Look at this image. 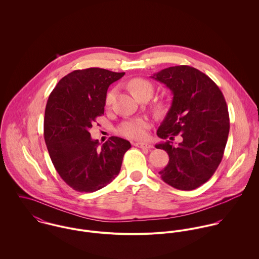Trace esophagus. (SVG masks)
<instances>
[{
    "label": "esophagus",
    "mask_w": 259,
    "mask_h": 259,
    "mask_svg": "<svg viewBox=\"0 0 259 259\" xmlns=\"http://www.w3.org/2000/svg\"><path fill=\"white\" fill-rule=\"evenodd\" d=\"M135 147L143 148V149H151L152 148V146L149 145V144H147V143H136Z\"/></svg>",
    "instance_id": "1"
}]
</instances>
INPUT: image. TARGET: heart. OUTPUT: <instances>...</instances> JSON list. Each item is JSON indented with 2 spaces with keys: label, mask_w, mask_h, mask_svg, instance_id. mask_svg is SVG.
Returning a JSON list of instances; mask_svg holds the SVG:
<instances>
[{
  "label": "heart",
  "mask_w": 259,
  "mask_h": 259,
  "mask_svg": "<svg viewBox=\"0 0 259 259\" xmlns=\"http://www.w3.org/2000/svg\"><path fill=\"white\" fill-rule=\"evenodd\" d=\"M130 88L132 93L139 97L146 92H150L152 94L153 87L152 84L145 78L137 77L130 81ZM115 97V89L111 90L106 97V106L111 107ZM150 127V122L147 118H134L123 121L117 128L119 135L127 139L140 140L144 139L147 136L148 130Z\"/></svg>",
  "instance_id": "b5f03b06"
}]
</instances>
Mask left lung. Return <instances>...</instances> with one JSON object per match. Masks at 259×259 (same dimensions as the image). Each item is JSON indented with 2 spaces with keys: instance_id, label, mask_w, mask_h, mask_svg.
<instances>
[{
  "instance_id": "left-lung-1",
  "label": "left lung",
  "mask_w": 259,
  "mask_h": 259,
  "mask_svg": "<svg viewBox=\"0 0 259 259\" xmlns=\"http://www.w3.org/2000/svg\"><path fill=\"white\" fill-rule=\"evenodd\" d=\"M174 94L171 107L157 130L160 139L181 134L183 142L174 147L170 141L158 144L169 156L158 174L162 181L181 190L205 184L222 161L229 133V114L217 83L189 66H176L153 74Z\"/></svg>"
}]
</instances>
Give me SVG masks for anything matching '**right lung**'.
Returning <instances> with one entry per match:
<instances>
[{"label": "right lung", "instance_id": "add662e5", "mask_svg": "<svg viewBox=\"0 0 259 259\" xmlns=\"http://www.w3.org/2000/svg\"><path fill=\"white\" fill-rule=\"evenodd\" d=\"M105 69L76 70L65 75L51 93L45 111L44 137L52 162L79 192H94L119 174L130 142L111 137L102 147L90 128L104 114L110 84L123 76Z\"/></svg>", "mask_w": 259, "mask_h": 259}]
</instances>
